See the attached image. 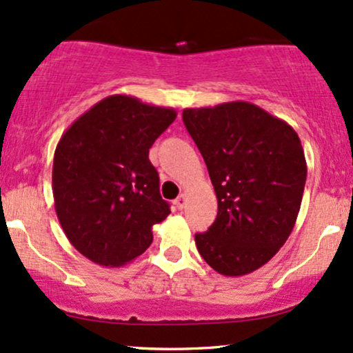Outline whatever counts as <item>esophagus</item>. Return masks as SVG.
Here are the masks:
<instances>
[{"instance_id":"1","label":"esophagus","mask_w":353,"mask_h":353,"mask_svg":"<svg viewBox=\"0 0 353 353\" xmlns=\"http://www.w3.org/2000/svg\"><path fill=\"white\" fill-rule=\"evenodd\" d=\"M174 203H176L177 209H183L185 206V194H181L176 201H174Z\"/></svg>"}]
</instances>
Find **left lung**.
I'll return each instance as SVG.
<instances>
[{
	"label": "left lung",
	"mask_w": 353,
	"mask_h": 353,
	"mask_svg": "<svg viewBox=\"0 0 353 353\" xmlns=\"http://www.w3.org/2000/svg\"><path fill=\"white\" fill-rule=\"evenodd\" d=\"M184 125L214 185L218 216L194 236L204 261L243 276L278 253L295 226L307 181L298 134L250 102L184 108Z\"/></svg>",
	"instance_id": "8db88e82"
}]
</instances>
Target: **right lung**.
I'll return each instance as SVG.
<instances>
[{"mask_svg": "<svg viewBox=\"0 0 353 353\" xmlns=\"http://www.w3.org/2000/svg\"><path fill=\"white\" fill-rule=\"evenodd\" d=\"M176 117L170 107L110 95L61 135L52 174L55 211L68 241L90 261L127 265L169 216L149 149Z\"/></svg>", "mask_w": 353, "mask_h": 353, "instance_id": "obj_1", "label": "right lung"}]
</instances>
